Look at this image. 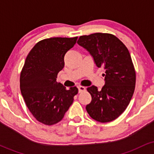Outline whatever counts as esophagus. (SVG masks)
<instances>
[{
    "instance_id": "esophagus-1",
    "label": "esophagus",
    "mask_w": 154,
    "mask_h": 154,
    "mask_svg": "<svg viewBox=\"0 0 154 154\" xmlns=\"http://www.w3.org/2000/svg\"><path fill=\"white\" fill-rule=\"evenodd\" d=\"M78 90H79V93H82V92L85 91V88L83 87V86H79Z\"/></svg>"
}]
</instances>
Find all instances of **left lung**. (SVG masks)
Returning <instances> with one entry per match:
<instances>
[{
  "instance_id": "obj_1",
  "label": "left lung",
  "mask_w": 154,
  "mask_h": 154,
  "mask_svg": "<svg viewBox=\"0 0 154 154\" xmlns=\"http://www.w3.org/2000/svg\"><path fill=\"white\" fill-rule=\"evenodd\" d=\"M79 45L89 51L98 67L104 69L101 91L87 88L92 100L86 106L91 118L100 122L114 120L125 111L135 91L136 73L128 48L115 35L96 32L80 36Z\"/></svg>"
}]
</instances>
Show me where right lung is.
Listing matches in <instances>:
<instances>
[{
  "label": "right lung",
  "mask_w": 154,
  "mask_h": 154,
  "mask_svg": "<svg viewBox=\"0 0 154 154\" xmlns=\"http://www.w3.org/2000/svg\"><path fill=\"white\" fill-rule=\"evenodd\" d=\"M75 38H51L40 40L26 56L20 74V90L28 109L39 122L53 125L63 119L78 93L57 83L64 66V56L75 45Z\"/></svg>",
  "instance_id": "right-lung-1"
}]
</instances>
